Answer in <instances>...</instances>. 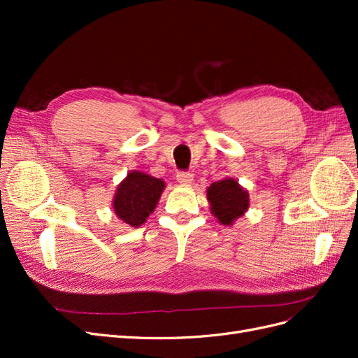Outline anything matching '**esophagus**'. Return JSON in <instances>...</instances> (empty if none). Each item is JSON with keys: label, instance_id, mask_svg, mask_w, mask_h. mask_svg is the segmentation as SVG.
I'll return each instance as SVG.
<instances>
[{"label": "esophagus", "instance_id": "1", "mask_svg": "<svg viewBox=\"0 0 358 358\" xmlns=\"http://www.w3.org/2000/svg\"><path fill=\"white\" fill-rule=\"evenodd\" d=\"M176 179H178V182L180 183V185H189V183L192 182V173H189V171H179Z\"/></svg>", "mask_w": 358, "mask_h": 358}]
</instances>
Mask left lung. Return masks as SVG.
<instances>
[{
    "label": "left lung",
    "instance_id": "1",
    "mask_svg": "<svg viewBox=\"0 0 358 358\" xmlns=\"http://www.w3.org/2000/svg\"><path fill=\"white\" fill-rule=\"evenodd\" d=\"M206 196L210 203V212L224 225H231L249 208L248 191L233 178L213 182Z\"/></svg>",
    "mask_w": 358,
    "mask_h": 358
}]
</instances>
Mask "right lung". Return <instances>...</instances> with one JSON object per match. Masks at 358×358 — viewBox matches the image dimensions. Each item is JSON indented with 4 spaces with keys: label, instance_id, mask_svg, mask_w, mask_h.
<instances>
[{
    "label": "right lung",
    "instance_id": "right-lung-1",
    "mask_svg": "<svg viewBox=\"0 0 358 358\" xmlns=\"http://www.w3.org/2000/svg\"><path fill=\"white\" fill-rule=\"evenodd\" d=\"M164 188L166 183L162 179L143 171H129L116 188L113 210L119 220L137 229L154 212Z\"/></svg>",
    "mask_w": 358,
    "mask_h": 358
}]
</instances>
